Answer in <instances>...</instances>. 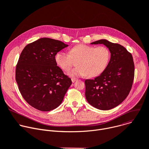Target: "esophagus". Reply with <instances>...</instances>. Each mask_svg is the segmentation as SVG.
Masks as SVG:
<instances>
[{"instance_id":"1","label":"esophagus","mask_w":149,"mask_h":149,"mask_svg":"<svg viewBox=\"0 0 149 149\" xmlns=\"http://www.w3.org/2000/svg\"><path fill=\"white\" fill-rule=\"evenodd\" d=\"M71 80H72V83H74V82L76 81H77V79L75 78H71Z\"/></svg>"}]
</instances>
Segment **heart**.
Wrapping results in <instances>:
<instances>
[{
    "instance_id": "heart-1",
    "label": "heart",
    "mask_w": 149,
    "mask_h": 149,
    "mask_svg": "<svg viewBox=\"0 0 149 149\" xmlns=\"http://www.w3.org/2000/svg\"><path fill=\"white\" fill-rule=\"evenodd\" d=\"M69 53L58 52L55 61L63 70L67 71L74 65V61H78V66L68 72L74 77L87 75L90 78H94L100 75L106 70L111 56L109 49L106 46L96 47L83 44L74 46Z\"/></svg>"
}]
</instances>
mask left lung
I'll return each instance as SVG.
<instances>
[{
    "instance_id": "obj_1",
    "label": "left lung",
    "mask_w": 149,
    "mask_h": 149,
    "mask_svg": "<svg viewBox=\"0 0 149 149\" xmlns=\"http://www.w3.org/2000/svg\"><path fill=\"white\" fill-rule=\"evenodd\" d=\"M91 44H103L109 49L111 57L102 74L85 81L86 97L97 109L109 110L123 102L131 91L135 70L132 56L123 46L104 39Z\"/></svg>"
}]
</instances>
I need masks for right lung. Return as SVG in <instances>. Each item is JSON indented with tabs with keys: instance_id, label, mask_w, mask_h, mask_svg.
Returning a JSON list of instances; mask_svg holds the SVG:
<instances>
[{
	"instance_id": "1",
	"label": "right lung",
	"mask_w": 149,
	"mask_h": 149,
	"mask_svg": "<svg viewBox=\"0 0 149 149\" xmlns=\"http://www.w3.org/2000/svg\"><path fill=\"white\" fill-rule=\"evenodd\" d=\"M67 46L59 40L41 38L21 53L16 81L24 100L37 110L50 111L59 106L72 84L55 61L56 54Z\"/></svg>"
}]
</instances>
